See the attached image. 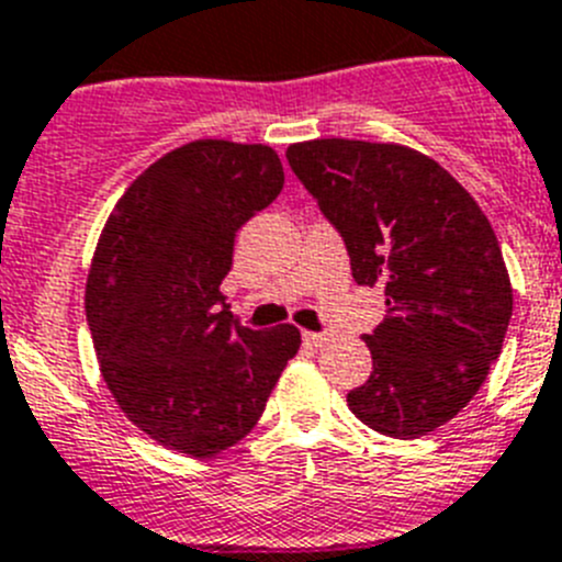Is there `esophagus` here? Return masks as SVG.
I'll return each instance as SVG.
<instances>
[{
    "label": "esophagus",
    "instance_id": "1",
    "mask_svg": "<svg viewBox=\"0 0 562 562\" xmlns=\"http://www.w3.org/2000/svg\"><path fill=\"white\" fill-rule=\"evenodd\" d=\"M329 337H331V331H304V340L310 342V346H324Z\"/></svg>",
    "mask_w": 562,
    "mask_h": 562
}]
</instances>
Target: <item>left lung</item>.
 I'll return each instance as SVG.
<instances>
[{"mask_svg":"<svg viewBox=\"0 0 562 562\" xmlns=\"http://www.w3.org/2000/svg\"><path fill=\"white\" fill-rule=\"evenodd\" d=\"M292 171L346 241L360 286L385 290L374 371L349 391L362 425L419 439L453 419L498 360L513 286L493 225L436 160L394 143L310 140Z\"/></svg>","mask_w":562,"mask_h":562,"instance_id":"obj_1","label":"left lung"}]
</instances>
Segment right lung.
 <instances>
[{"instance_id": "obj_1", "label": "right lung", "mask_w": 562, "mask_h": 562, "mask_svg": "<svg viewBox=\"0 0 562 562\" xmlns=\"http://www.w3.org/2000/svg\"><path fill=\"white\" fill-rule=\"evenodd\" d=\"M284 188L270 146L193 140L128 186L87 281L101 374L123 414L177 453L207 459L265 414L301 331L233 324L220 284L238 227Z\"/></svg>"}]
</instances>
